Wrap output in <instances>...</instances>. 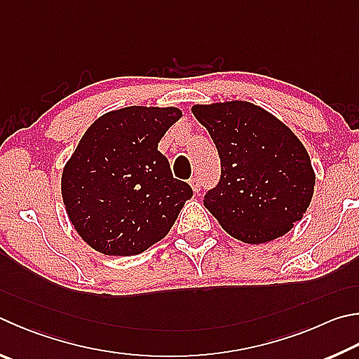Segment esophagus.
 Returning a JSON list of instances; mask_svg holds the SVG:
<instances>
[{"mask_svg": "<svg viewBox=\"0 0 359 359\" xmlns=\"http://www.w3.org/2000/svg\"><path fill=\"white\" fill-rule=\"evenodd\" d=\"M190 187H191V190L194 193H199L201 191V182H199V179L198 177H193L190 180Z\"/></svg>", "mask_w": 359, "mask_h": 359, "instance_id": "esophagus-1", "label": "esophagus"}]
</instances>
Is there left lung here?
<instances>
[{"label":"left lung","instance_id":"1","mask_svg":"<svg viewBox=\"0 0 359 359\" xmlns=\"http://www.w3.org/2000/svg\"><path fill=\"white\" fill-rule=\"evenodd\" d=\"M221 160L219 184L204 196L231 237L271 242L303 218L314 194L316 172L297 135L266 109L243 100L193 105Z\"/></svg>","mask_w":359,"mask_h":359}]
</instances>
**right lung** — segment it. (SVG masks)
I'll list each match as a JSON object with an SVG mask.
<instances>
[{
    "mask_svg": "<svg viewBox=\"0 0 359 359\" xmlns=\"http://www.w3.org/2000/svg\"><path fill=\"white\" fill-rule=\"evenodd\" d=\"M182 117L175 107H126L94 121L62 169L67 217L107 256H135L168 236L185 201L158 142Z\"/></svg>",
    "mask_w": 359,
    "mask_h": 359,
    "instance_id": "right-lung-1",
    "label": "right lung"
}]
</instances>
